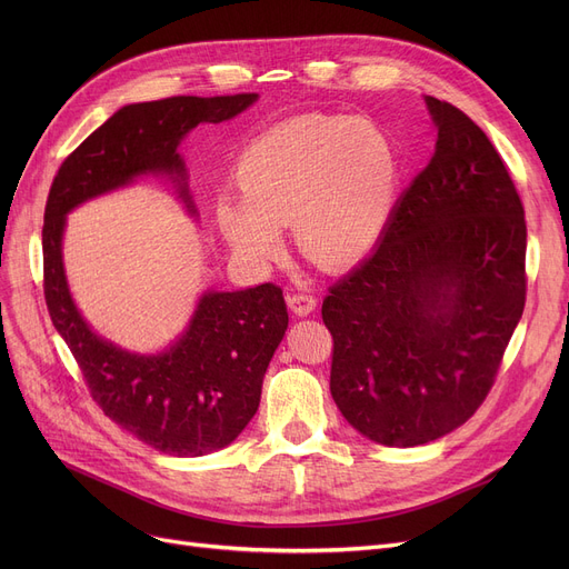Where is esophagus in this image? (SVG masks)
<instances>
[{
    "label": "esophagus",
    "mask_w": 569,
    "mask_h": 569,
    "mask_svg": "<svg viewBox=\"0 0 569 569\" xmlns=\"http://www.w3.org/2000/svg\"><path fill=\"white\" fill-rule=\"evenodd\" d=\"M316 305H318V300H316L313 295H309V292H292V295H288V307H290V311L295 316H309V313H313Z\"/></svg>",
    "instance_id": "34e87169"
}]
</instances>
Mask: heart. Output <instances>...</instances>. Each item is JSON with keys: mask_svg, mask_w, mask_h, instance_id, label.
I'll use <instances>...</instances> for the list:
<instances>
[{"mask_svg": "<svg viewBox=\"0 0 569 569\" xmlns=\"http://www.w3.org/2000/svg\"><path fill=\"white\" fill-rule=\"evenodd\" d=\"M399 179L395 144L367 119L309 114L251 140L234 166L242 202L221 198L217 223L253 264L281 258L279 226L325 269L360 260L390 219Z\"/></svg>", "mask_w": 569, "mask_h": 569, "instance_id": "1", "label": "heart"}]
</instances>
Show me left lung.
<instances>
[{
    "mask_svg": "<svg viewBox=\"0 0 569 569\" xmlns=\"http://www.w3.org/2000/svg\"><path fill=\"white\" fill-rule=\"evenodd\" d=\"M429 166L373 253L322 300L330 390L352 429L387 447L431 442L487 399L526 305L523 204L468 114L425 97Z\"/></svg>",
    "mask_w": 569,
    "mask_h": 569,
    "instance_id": "obj_1",
    "label": "left lung"
}]
</instances>
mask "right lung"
Instances as JSON below:
<instances>
[{"mask_svg": "<svg viewBox=\"0 0 569 569\" xmlns=\"http://www.w3.org/2000/svg\"><path fill=\"white\" fill-rule=\"evenodd\" d=\"M256 101L258 94L170 97L119 108L59 166L46 202L43 292L54 330L110 420L172 457L217 452L251 422L262 376L288 330L283 290H207L170 348L129 352L99 337L73 302L62 260L67 214L142 174H168L196 217L179 142L198 124L226 122Z\"/></svg>", "mask_w": 569, "mask_h": 569, "instance_id": "obj_1", "label": "right lung"}]
</instances>
